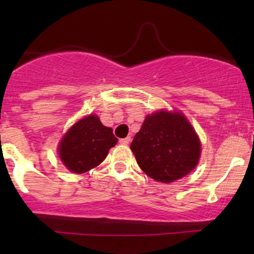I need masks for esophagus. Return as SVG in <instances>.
I'll use <instances>...</instances> for the list:
<instances>
[{
  "label": "esophagus",
  "mask_w": 254,
  "mask_h": 254,
  "mask_svg": "<svg viewBox=\"0 0 254 254\" xmlns=\"http://www.w3.org/2000/svg\"><path fill=\"white\" fill-rule=\"evenodd\" d=\"M130 139H131L130 137H125V138H121V139H119V143L123 144V145H127V144H129Z\"/></svg>",
  "instance_id": "1"
}]
</instances>
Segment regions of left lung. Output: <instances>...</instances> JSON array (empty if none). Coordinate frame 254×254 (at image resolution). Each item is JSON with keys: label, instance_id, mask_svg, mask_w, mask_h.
Wrapping results in <instances>:
<instances>
[{"label": "left lung", "instance_id": "8db88e82", "mask_svg": "<svg viewBox=\"0 0 254 254\" xmlns=\"http://www.w3.org/2000/svg\"><path fill=\"white\" fill-rule=\"evenodd\" d=\"M141 170L151 179L172 183L196 167L200 141L179 111H157L147 116L130 145Z\"/></svg>", "mask_w": 254, "mask_h": 254}]
</instances>
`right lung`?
<instances>
[{"mask_svg": "<svg viewBox=\"0 0 254 254\" xmlns=\"http://www.w3.org/2000/svg\"><path fill=\"white\" fill-rule=\"evenodd\" d=\"M117 142L111 127H104L98 116L89 115L66 131L58 154L69 171L81 174L100 165Z\"/></svg>", "mask_w": 254, "mask_h": 254, "instance_id": "add662e5", "label": "right lung"}]
</instances>
